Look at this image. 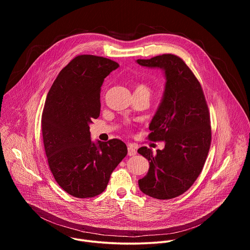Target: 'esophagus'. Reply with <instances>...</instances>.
I'll return each instance as SVG.
<instances>
[{
    "instance_id": "34e87169",
    "label": "esophagus",
    "mask_w": 250,
    "mask_h": 250,
    "mask_svg": "<svg viewBox=\"0 0 250 250\" xmlns=\"http://www.w3.org/2000/svg\"><path fill=\"white\" fill-rule=\"evenodd\" d=\"M127 154H128L129 156L135 155V154H136V149H135V147H133L132 146H127Z\"/></svg>"
}]
</instances>
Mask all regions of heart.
I'll return each mask as SVG.
<instances>
[{"label": "heart", "instance_id": "1", "mask_svg": "<svg viewBox=\"0 0 250 250\" xmlns=\"http://www.w3.org/2000/svg\"><path fill=\"white\" fill-rule=\"evenodd\" d=\"M135 91H141V92H146V93H148L150 94V87L146 84V83H139L137 86H136V89Z\"/></svg>", "mask_w": 250, "mask_h": 250}]
</instances>
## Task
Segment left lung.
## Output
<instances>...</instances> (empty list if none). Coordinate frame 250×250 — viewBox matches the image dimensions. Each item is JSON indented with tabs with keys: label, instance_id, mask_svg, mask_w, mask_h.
<instances>
[{
	"label": "left lung",
	"instance_id": "1",
	"mask_svg": "<svg viewBox=\"0 0 250 250\" xmlns=\"http://www.w3.org/2000/svg\"><path fill=\"white\" fill-rule=\"evenodd\" d=\"M136 62L163 69L166 77L148 135L149 140L164 141L165 147L155 154L146 146L137 150L149 161L148 173L138 180V186L152 198L173 199L190 189L206 162L211 140L207 101L200 82L179 56L162 54Z\"/></svg>",
	"mask_w": 250,
	"mask_h": 250
}]
</instances>
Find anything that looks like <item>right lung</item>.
<instances>
[{"label":"right lung","mask_w":250,"mask_h":250,"mask_svg":"<svg viewBox=\"0 0 250 250\" xmlns=\"http://www.w3.org/2000/svg\"><path fill=\"white\" fill-rule=\"evenodd\" d=\"M119 66L102 56L78 55L60 71L47 94L42 117L47 162L57 184L73 197L103 193L127 154L118 138L94 144L89 126L100 116L104 79Z\"/></svg>","instance_id":"add662e5"}]
</instances>
